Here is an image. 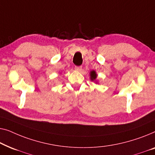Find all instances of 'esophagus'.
<instances>
[{
	"mask_svg": "<svg viewBox=\"0 0 155 155\" xmlns=\"http://www.w3.org/2000/svg\"><path fill=\"white\" fill-rule=\"evenodd\" d=\"M74 69H75V70H77L78 71H80L82 69V67L81 66H76Z\"/></svg>",
	"mask_w": 155,
	"mask_h": 155,
	"instance_id": "esophagus-1",
	"label": "esophagus"
}]
</instances>
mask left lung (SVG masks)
<instances>
[{
	"label": "left lung",
	"instance_id": "8db88e82",
	"mask_svg": "<svg viewBox=\"0 0 155 155\" xmlns=\"http://www.w3.org/2000/svg\"><path fill=\"white\" fill-rule=\"evenodd\" d=\"M90 76H91V81H95L97 78V74L95 73V71H91L90 73Z\"/></svg>",
	"mask_w": 155,
	"mask_h": 155
}]
</instances>
